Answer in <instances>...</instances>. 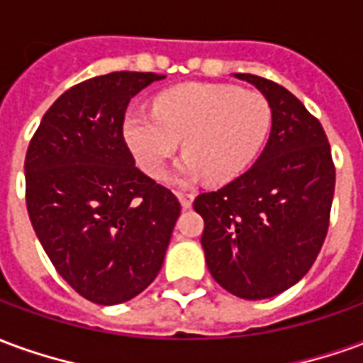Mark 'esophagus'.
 Returning <instances> with one entry per match:
<instances>
[{"label": "esophagus", "instance_id": "obj_1", "mask_svg": "<svg viewBox=\"0 0 363 363\" xmlns=\"http://www.w3.org/2000/svg\"><path fill=\"white\" fill-rule=\"evenodd\" d=\"M177 196H179V202H181V206L184 208V210H189L190 206H192V200H194V196H192V194H186V192H179Z\"/></svg>", "mask_w": 363, "mask_h": 363}]
</instances>
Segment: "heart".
<instances>
[{"instance_id": "obj_1", "label": "heart", "mask_w": 363, "mask_h": 363, "mask_svg": "<svg viewBox=\"0 0 363 363\" xmlns=\"http://www.w3.org/2000/svg\"><path fill=\"white\" fill-rule=\"evenodd\" d=\"M272 128V106L262 93L225 83H182L153 101V114L128 112L124 140L150 177H161L182 140L174 181L208 179L223 184L259 157Z\"/></svg>"}]
</instances>
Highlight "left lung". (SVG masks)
Wrapping results in <instances>:
<instances>
[{
  "label": "left lung",
  "mask_w": 363,
  "mask_h": 363,
  "mask_svg": "<svg viewBox=\"0 0 363 363\" xmlns=\"http://www.w3.org/2000/svg\"><path fill=\"white\" fill-rule=\"evenodd\" d=\"M272 106V128L255 165L194 200L213 280L243 299H268L309 272L327 237L335 165L325 130L281 85L235 74Z\"/></svg>",
  "instance_id": "1"
}]
</instances>
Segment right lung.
<instances>
[{"label": "right lung", "instance_id": "add662e5", "mask_svg": "<svg viewBox=\"0 0 363 363\" xmlns=\"http://www.w3.org/2000/svg\"><path fill=\"white\" fill-rule=\"evenodd\" d=\"M165 75L112 72L75 85L43 116L25 159L30 223L54 268L99 305L155 280L181 204L135 167L122 134L130 99Z\"/></svg>", "mask_w": 363, "mask_h": 363}]
</instances>
